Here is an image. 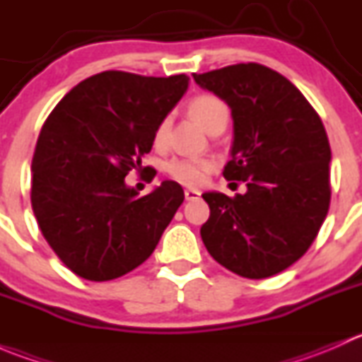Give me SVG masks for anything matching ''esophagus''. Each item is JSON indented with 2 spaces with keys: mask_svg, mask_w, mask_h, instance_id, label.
<instances>
[{
  "mask_svg": "<svg viewBox=\"0 0 362 362\" xmlns=\"http://www.w3.org/2000/svg\"><path fill=\"white\" fill-rule=\"evenodd\" d=\"M185 199L187 202H194V199H199V196H202V192L196 191V189H185Z\"/></svg>",
  "mask_w": 362,
  "mask_h": 362,
  "instance_id": "obj_1",
  "label": "esophagus"
}]
</instances>
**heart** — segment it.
<instances>
[{
    "label": "heart",
    "mask_w": 362,
    "mask_h": 362,
    "mask_svg": "<svg viewBox=\"0 0 362 362\" xmlns=\"http://www.w3.org/2000/svg\"><path fill=\"white\" fill-rule=\"evenodd\" d=\"M189 113L192 119L204 127L210 133L215 126L218 124H228L229 120V107L226 101L221 98L214 96V94H202L196 96L194 100L189 103ZM170 129H171V117L166 115L159 120L158 126L154 129V147L164 148L170 141ZM215 163L206 158H178L170 160L166 164V173L170 175L173 180L180 182L184 185H202L210 171L214 170Z\"/></svg>",
    "instance_id": "heart-1"
}]
</instances>
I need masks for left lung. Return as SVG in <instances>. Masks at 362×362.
Segmentation results:
<instances>
[{
  "label": "left lung",
  "instance_id": "obj_1",
  "mask_svg": "<svg viewBox=\"0 0 362 362\" xmlns=\"http://www.w3.org/2000/svg\"><path fill=\"white\" fill-rule=\"evenodd\" d=\"M192 76L231 107L233 158L222 175L247 184L235 198L204 192L203 243L229 272L268 279L310 249L329 210L326 129L301 90L268 66L240 63Z\"/></svg>",
  "mask_w": 362,
  "mask_h": 362
}]
</instances>
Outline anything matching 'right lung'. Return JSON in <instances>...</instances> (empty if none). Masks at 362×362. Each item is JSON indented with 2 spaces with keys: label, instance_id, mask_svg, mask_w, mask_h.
I'll use <instances>...</instances> for the list:
<instances>
[{
  "label": "right lung",
  "instance_id": "add662e5",
  "mask_svg": "<svg viewBox=\"0 0 362 362\" xmlns=\"http://www.w3.org/2000/svg\"><path fill=\"white\" fill-rule=\"evenodd\" d=\"M187 75L98 73L47 117L31 163V206L43 238L75 275L119 279L147 261L184 202L177 182L138 198L124 178L144 173L158 122L187 90Z\"/></svg>",
  "mask_w": 362,
  "mask_h": 362
}]
</instances>
